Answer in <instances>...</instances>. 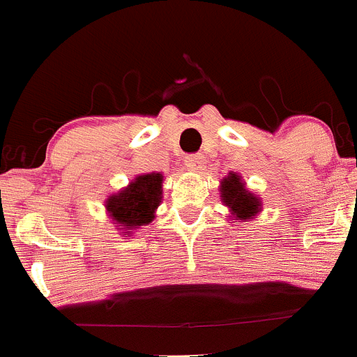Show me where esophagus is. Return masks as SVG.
I'll return each mask as SVG.
<instances>
[{
	"instance_id": "esophagus-1",
	"label": "esophagus",
	"mask_w": 357,
	"mask_h": 357,
	"mask_svg": "<svg viewBox=\"0 0 357 357\" xmlns=\"http://www.w3.org/2000/svg\"><path fill=\"white\" fill-rule=\"evenodd\" d=\"M185 165L190 171H200L204 165V157L202 155H188L185 158Z\"/></svg>"
}]
</instances>
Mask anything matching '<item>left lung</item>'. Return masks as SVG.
Masks as SVG:
<instances>
[{"instance_id":"left-lung-1","label":"left lung","mask_w":357,"mask_h":357,"mask_svg":"<svg viewBox=\"0 0 357 357\" xmlns=\"http://www.w3.org/2000/svg\"><path fill=\"white\" fill-rule=\"evenodd\" d=\"M221 197H223V202L231 209V214L241 220H248L258 213V199L244 188V183H241L237 174H230L223 179Z\"/></svg>"}]
</instances>
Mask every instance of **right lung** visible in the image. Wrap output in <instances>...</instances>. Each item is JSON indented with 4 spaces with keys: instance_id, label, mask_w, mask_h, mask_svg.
<instances>
[{
    "instance_id": "obj_1",
    "label": "right lung",
    "mask_w": 357,
    "mask_h": 357,
    "mask_svg": "<svg viewBox=\"0 0 357 357\" xmlns=\"http://www.w3.org/2000/svg\"><path fill=\"white\" fill-rule=\"evenodd\" d=\"M162 195V174H143L137 176L126 190L116 195H112L106 202L113 220L126 227L123 231L129 235V230L148 225L155 218V209L160 204Z\"/></svg>"
}]
</instances>
